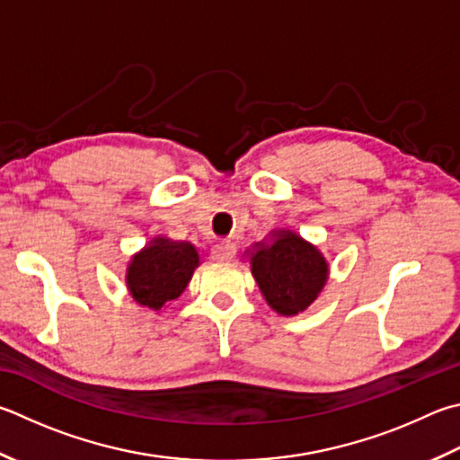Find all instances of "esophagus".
Here are the masks:
<instances>
[{
    "mask_svg": "<svg viewBox=\"0 0 460 460\" xmlns=\"http://www.w3.org/2000/svg\"><path fill=\"white\" fill-rule=\"evenodd\" d=\"M215 261H231L233 255H235V245L229 243V241H221L217 243L211 252Z\"/></svg>",
    "mask_w": 460,
    "mask_h": 460,
    "instance_id": "34e87169",
    "label": "esophagus"
}]
</instances>
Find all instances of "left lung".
Segmentation results:
<instances>
[{
	"label": "left lung",
	"mask_w": 460,
	"mask_h": 460,
	"mask_svg": "<svg viewBox=\"0 0 460 460\" xmlns=\"http://www.w3.org/2000/svg\"><path fill=\"white\" fill-rule=\"evenodd\" d=\"M252 273L275 312L296 315L322 291L328 279V263L296 233L278 231L271 245L259 247L253 253Z\"/></svg>",
	"instance_id": "obj_1"
}]
</instances>
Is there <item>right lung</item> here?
Masks as SVG:
<instances>
[{
	"label": "right lung",
	"instance_id": "right-lung-1",
	"mask_svg": "<svg viewBox=\"0 0 460 460\" xmlns=\"http://www.w3.org/2000/svg\"><path fill=\"white\" fill-rule=\"evenodd\" d=\"M197 265L199 253L193 245L158 237L132 257L127 273L128 289L140 305L161 310L185 291Z\"/></svg>",
	"mask_w": 460,
	"mask_h": 460
}]
</instances>
